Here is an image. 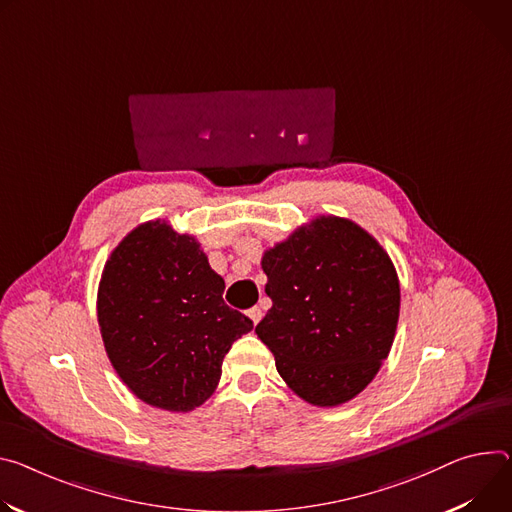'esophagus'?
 <instances>
[{
	"instance_id": "esophagus-1",
	"label": "esophagus",
	"mask_w": 512,
	"mask_h": 512,
	"mask_svg": "<svg viewBox=\"0 0 512 512\" xmlns=\"http://www.w3.org/2000/svg\"><path fill=\"white\" fill-rule=\"evenodd\" d=\"M247 314H249V318L253 320V324H257V322L261 320V316H263V310H261L259 306H253V308H251Z\"/></svg>"
}]
</instances>
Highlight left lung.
Listing matches in <instances>:
<instances>
[{
	"mask_svg": "<svg viewBox=\"0 0 512 512\" xmlns=\"http://www.w3.org/2000/svg\"><path fill=\"white\" fill-rule=\"evenodd\" d=\"M273 306L255 327L277 374L312 406H339L376 378L400 314L384 247L341 216H316L261 257Z\"/></svg>",
	"mask_w": 512,
	"mask_h": 512,
	"instance_id": "8db88e82",
	"label": "left lung"
}]
</instances>
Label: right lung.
Segmentation results:
<instances>
[{"label":"right lung","mask_w":512,"mask_h":512,"mask_svg":"<svg viewBox=\"0 0 512 512\" xmlns=\"http://www.w3.org/2000/svg\"><path fill=\"white\" fill-rule=\"evenodd\" d=\"M222 292L198 239L167 220L138 224L118 243L102 271L98 322L112 367L138 400L190 412L212 396L224 355L253 329Z\"/></svg>","instance_id":"obj_1"}]
</instances>
